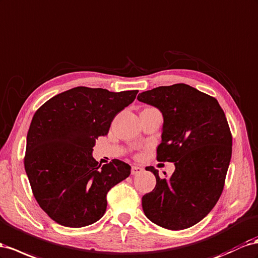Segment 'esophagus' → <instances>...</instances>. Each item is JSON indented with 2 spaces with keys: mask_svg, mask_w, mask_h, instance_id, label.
<instances>
[{
  "mask_svg": "<svg viewBox=\"0 0 258 258\" xmlns=\"http://www.w3.org/2000/svg\"><path fill=\"white\" fill-rule=\"evenodd\" d=\"M143 171V168L141 166H132L131 167V175H138V173H140Z\"/></svg>",
  "mask_w": 258,
  "mask_h": 258,
  "instance_id": "obj_1",
  "label": "esophagus"
}]
</instances>
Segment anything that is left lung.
Segmentation results:
<instances>
[{
    "instance_id": "obj_1",
    "label": "left lung",
    "mask_w": 258,
    "mask_h": 258,
    "mask_svg": "<svg viewBox=\"0 0 258 258\" xmlns=\"http://www.w3.org/2000/svg\"><path fill=\"white\" fill-rule=\"evenodd\" d=\"M164 117L157 161L175 163L169 180L146 167L156 178L154 190L142 198L152 222L169 230L198 224L210 213L224 190L232 153V136L215 97L184 83L158 87L138 95Z\"/></svg>"
}]
</instances>
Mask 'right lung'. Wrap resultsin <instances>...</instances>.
<instances>
[{"mask_svg":"<svg viewBox=\"0 0 258 258\" xmlns=\"http://www.w3.org/2000/svg\"><path fill=\"white\" fill-rule=\"evenodd\" d=\"M138 92L77 87L53 96L34 113L25 170L34 199L55 222L72 228L93 224L106 211L107 192L129 177L128 164L113 159L101 166L92 151Z\"/></svg>","mask_w":258,"mask_h":258,"instance_id":"1","label":"right lung"}]
</instances>
